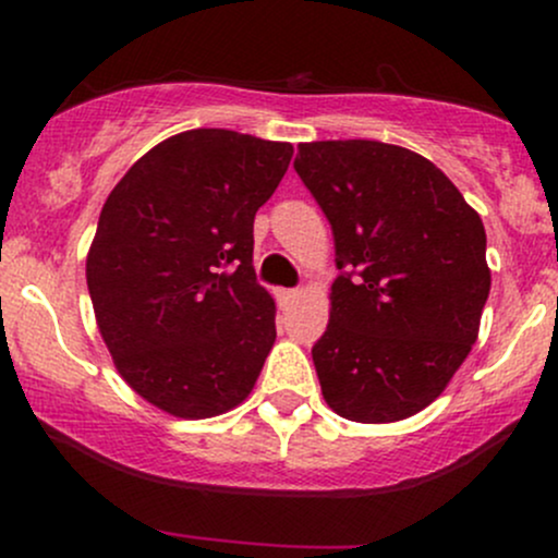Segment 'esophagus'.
<instances>
[{"instance_id":"esophagus-1","label":"esophagus","mask_w":558,"mask_h":558,"mask_svg":"<svg viewBox=\"0 0 558 558\" xmlns=\"http://www.w3.org/2000/svg\"><path fill=\"white\" fill-rule=\"evenodd\" d=\"M299 296H301L299 288H283V291H278V304L280 306H291Z\"/></svg>"}]
</instances>
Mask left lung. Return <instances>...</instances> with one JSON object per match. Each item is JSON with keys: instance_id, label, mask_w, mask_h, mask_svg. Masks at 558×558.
<instances>
[{"instance_id": "left-lung-1", "label": "left lung", "mask_w": 558, "mask_h": 558, "mask_svg": "<svg viewBox=\"0 0 558 558\" xmlns=\"http://www.w3.org/2000/svg\"><path fill=\"white\" fill-rule=\"evenodd\" d=\"M336 239L330 323L312 345L328 407L396 422L444 393L490 293L483 220L430 159L380 141H312L293 159Z\"/></svg>"}]
</instances>
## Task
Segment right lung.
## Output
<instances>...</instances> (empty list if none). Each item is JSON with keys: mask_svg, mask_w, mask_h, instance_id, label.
<instances>
[{"mask_svg": "<svg viewBox=\"0 0 558 558\" xmlns=\"http://www.w3.org/2000/svg\"><path fill=\"white\" fill-rule=\"evenodd\" d=\"M293 146L226 128L178 133L125 172L86 259L96 325L123 380L162 412L204 420L252 393L275 343L254 215Z\"/></svg>", "mask_w": 558, "mask_h": 558, "instance_id": "right-lung-1", "label": "right lung"}]
</instances>
